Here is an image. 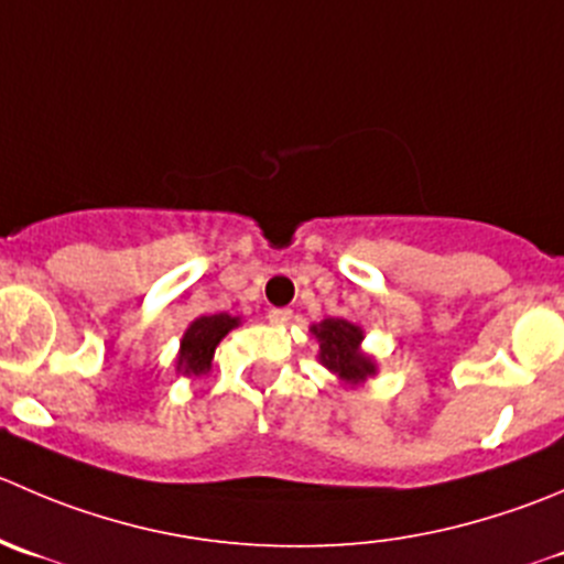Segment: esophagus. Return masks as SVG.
Returning <instances> with one entry per match:
<instances>
[{
    "label": "esophagus",
    "mask_w": 564,
    "mask_h": 564,
    "mask_svg": "<svg viewBox=\"0 0 564 564\" xmlns=\"http://www.w3.org/2000/svg\"><path fill=\"white\" fill-rule=\"evenodd\" d=\"M267 319H270L272 325H289V319H292V311H289V308H270Z\"/></svg>",
    "instance_id": "esophagus-1"
}]
</instances>
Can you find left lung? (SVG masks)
<instances>
[{"label":"left lung","instance_id":"obj_1","mask_svg":"<svg viewBox=\"0 0 564 564\" xmlns=\"http://www.w3.org/2000/svg\"><path fill=\"white\" fill-rule=\"evenodd\" d=\"M314 336L319 338V360L330 371H336L341 380L360 382L369 375H375L371 358L358 352V344L364 338V330L347 319H325L322 325L311 327Z\"/></svg>","mask_w":564,"mask_h":564}]
</instances>
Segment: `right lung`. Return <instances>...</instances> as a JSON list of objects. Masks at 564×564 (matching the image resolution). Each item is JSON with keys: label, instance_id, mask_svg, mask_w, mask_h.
Returning a JSON list of instances; mask_svg holds the SVG:
<instances>
[{"label": "right lung", "instance_id": "1", "mask_svg": "<svg viewBox=\"0 0 564 564\" xmlns=\"http://www.w3.org/2000/svg\"><path fill=\"white\" fill-rule=\"evenodd\" d=\"M237 325H239L237 316H228V314H212V316H200V319H195L182 338L178 371H184V375H195V377L204 375V371L212 366V355H215V347L220 344V338Z\"/></svg>", "mask_w": 564, "mask_h": 564}]
</instances>
